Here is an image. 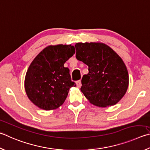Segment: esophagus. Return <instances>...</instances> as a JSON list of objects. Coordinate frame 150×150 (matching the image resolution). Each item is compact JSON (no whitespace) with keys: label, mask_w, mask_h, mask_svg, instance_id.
Returning a JSON list of instances; mask_svg holds the SVG:
<instances>
[{"label":"esophagus","mask_w":150,"mask_h":150,"mask_svg":"<svg viewBox=\"0 0 150 150\" xmlns=\"http://www.w3.org/2000/svg\"><path fill=\"white\" fill-rule=\"evenodd\" d=\"M76 84H77V87H81V85H82V84H81V81L80 80L76 81Z\"/></svg>","instance_id":"1"}]
</instances>
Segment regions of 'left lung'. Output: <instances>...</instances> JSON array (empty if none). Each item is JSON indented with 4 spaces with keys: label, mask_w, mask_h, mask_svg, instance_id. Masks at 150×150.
<instances>
[{
    "label": "left lung",
    "mask_w": 150,
    "mask_h": 150,
    "mask_svg": "<svg viewBox=\"0 0 150 150\" xmlns=\"http://www.w3.org/2000/svg\"><path fill=\"white\" fill-rule=\"evenodd\" d=\"M76 58L88 66L81 80V91L88 101L99 107L116 104L127 92L129 74L123 61L103 43H77Z\"/></svg>",
    "instance_id": "obj_1"
}]
</instances>
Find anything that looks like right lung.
I'll use <instances>...</instances> for the list:
<instances>
[{
  "label": "right lung",
  "instance_id": "1",
  "mask_svg": "<svg viewBox=\"0 0 150 150\" xmlns=\"http://www.w3.org/2000/svg\"><path fill=\"white\" fill-rule=\"evenodd\" d=\"M75 52L73 46L58 45L49 46L35 57L25 78V92L35 105L51 110L63 104L69 88L76 86L64 66Z\"/></svg>",
  "mask_w": 150,
  "mask_h": 150
}]
</instances>
